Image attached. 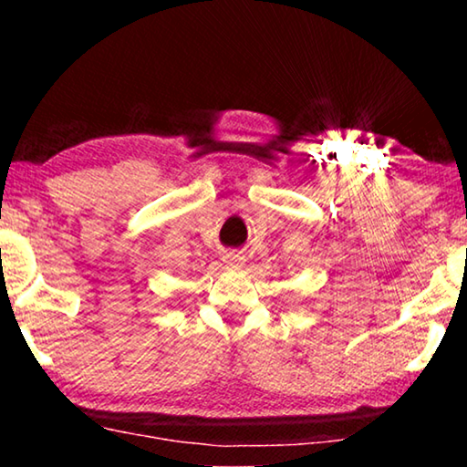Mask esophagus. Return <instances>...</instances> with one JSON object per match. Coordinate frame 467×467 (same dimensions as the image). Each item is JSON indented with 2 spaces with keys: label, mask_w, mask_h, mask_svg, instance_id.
Listing matches in <instances>:
<instances>
[{
  "label": "esophagus",
  "mask_w": 467,
  "mask_h": 467,
  "mask_svg": "<svg viewBox=\"0 0 467 467\" xmlns=\"http://www.w3.org/2000/svg\"><path fill=\"white\" fill-rule=\"evenodd\" d=\"M223 264L228 272H239L241 267L244 265L243 264V257L236 255V253H224L223 255Z\"/></svg>",
  "instance_id": "34e87169"
}]
</instances>
